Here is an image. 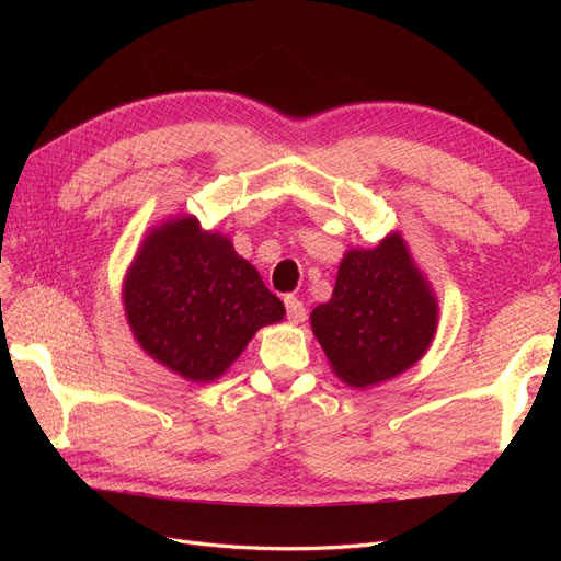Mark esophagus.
Wrapping results in <instances>:
<instances>
[{
  "mask_svg": "<svg viewBox=\"0 0 561 561\" xmlns=\"http://www.w3.org/2000/svg\"><path fill=\"white\" fill-rule=\"evenodd\" d=\"M285 309H287V320L295 322V325H299V322H304V318H307V309H304V304L293 295L285 297Z\"/></svg>",
  "mask_w": 561,
  "mask_h": 561,
  "instance_id": "34e87169",
  "label": "esophagus"
}]
</instances>
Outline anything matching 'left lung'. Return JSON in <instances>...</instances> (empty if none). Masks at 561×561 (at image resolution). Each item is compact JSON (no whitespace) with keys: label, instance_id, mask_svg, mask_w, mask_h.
Wrapping results in <instances>:
<instances>
[{"label":"left lung","instance_id":"left-lung-1","mask_svg":"<svg viewBox=\"0 0 561 561\" xmlns=\"http://www.w3.org/2000/svg\"><path fill=\"white\" fill-rule=\"evenodd\" d=\"M439 304L400 231L339 262L330 301L311 311V330L334 375L371 388L416 365L431 348Z\"/></svg>","mask_w":561,"mask_h":561}]
</instances>
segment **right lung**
I'll return each mask as SVG.
<instances>
[{
  "label": "right lung",
  "mask_w": 561,
  "mask_h": 561,
  "mask_svg": "<svg viewBox=\"0 0 561 561\" xmlns=\"http://www.w3.org/2000/svg\"><path fill=\"white\" fill-rule=\"evenodd\" d=\"M122 301L140 348L194 383L222 377L254 332L285 316L229 236L206 231L194 215L147 231L126 268Z\"/></svg>",
  "instance_id": "add662e5"
}]
</instances>
